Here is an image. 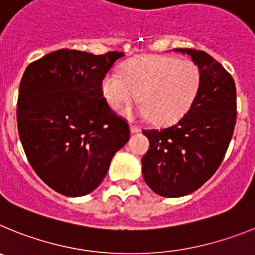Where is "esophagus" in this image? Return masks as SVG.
Masks as SVG:
<instances>
[{"instance_id":"obj_1","label":"esophagus","mask_w":255,"mask_h":255,"mask_svg":"<svg viewBox=\"0 0 255 255\" xmlns=\"http://www.w3.org/2000/svg\"><path fill=\"white\" fill-rule=\"evenodd\" d=\"M130 130H131L132 134H135V132H139L140 131V128L136 125H130Z\"/></svg>"}]
</instances>
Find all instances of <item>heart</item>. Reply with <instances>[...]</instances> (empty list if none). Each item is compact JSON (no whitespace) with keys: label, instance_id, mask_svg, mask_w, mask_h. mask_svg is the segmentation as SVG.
<instances>
[{"label":"heart","instance_id":"obj_1","mask_svg":"<svg viewBox=\"0 0 255 255\" xmlns=\"http://www.w3.org/2000/svg\"><path fill=\"white\" fill-rule=\"evenodd\" d=\"M202 84L199 67L190 60L171 56H139L124 71H110L102 92L115 111L141 102L134 115L150 119L157 125H170L181 119L194 103Z\"/></svg>","mask_w":255,"mask_h":255}]
</instances>
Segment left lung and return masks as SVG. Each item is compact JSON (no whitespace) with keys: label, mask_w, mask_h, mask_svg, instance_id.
<instances>
[{"label":"left lung","mask_w":255,"mask_h":255,"mask_svg":"<svg viewBox=\"0 0 255 255\" xmlns=\"http://www.w3.org/2000/svg\"><path fill=\"white\" fill-rule=\"evenodd\" d=\"M189 55L202 74L200 91L175 125L143 130L149 149L141 158L143 177L155 194L188 195L216 172L236 124V88L225 67L203 51L175 48Z\"/></svg>","instance_id":"left-lung-1"}]
</instances>
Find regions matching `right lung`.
Masks as SVG:
<instances>
[{
	"mask_svg": "<svg viewBox=\"0 0 255 255\" xmlns=\"http://www.w3.org/2000/svg\"><path fill=\"white\" fill-rule=\"evenodd\" d=\"M123 52L58 49L31 62L17 98V130L29 163L49 188L83 197L105 179L129 125L103 97L102 82Z\"/></svg>",
	"mask_w": 255,
	"mask_h": 255,
	"instance_id": "right-lung-1",
	"label": "right lung"
}]
</instances>
